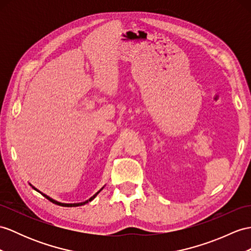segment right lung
<instances>
[{
    "label": "right lung",
    "instance_id": "obj_1",
    "mask_svg": "<svg viewBox=\"0 0 251 251\" xmlns=\"http://www.w3.org/2000/svg\"><path fill=\"white\" fill-rule=\"evenodd\" d=\"M29 185L30 186H32L34 189H35V191L36 192H38V193H40L41 195H42V196H45L48 200H50L51 201V202H53V203H55V204H57V205H60V206H68V207H72V206H79V205H84V204H86V203H88V202H90V201L91 200H94L95 198H96V196H97V195L98 194H99L101 191H102V189L103 188H104V186H103L101 189H100V191H98L95 195H94V196L93 197H90L88 200H86V201H83V202H77V203H64V202H59V201H56V200H55V199H53V198H51V197H49L48 196V195H46V194H44V193H41L40 191H38V189L37 188H36L35 186H33L32 184H30V183H29Z\"/></svg>",
    "mask_w": 251,
    "mask_h": 251
}]
</instances>
